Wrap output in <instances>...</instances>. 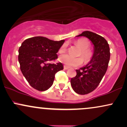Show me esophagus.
<instances>
[{"instance_id": "obj_1", "label": "esophagus", "mask_w": 127, "mask_h": 127, "mask_svg": "<svg viewBox=\"0 0 127 127\" xmlns=\"http://www.w3.org/2000/svg\"><path fill=\"white\" fill-rule=\"evenodd\" d=\"M64 70H68V67H66L65 65H64Z\"/></svg>"}]
</instances>
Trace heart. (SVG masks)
<instances>
[{
	"label": "heart",
	"instance_id": "heart-1",
	"mask_svg": "<svg viewBox=\"0 0 127 127\" xmlns=\"http://www.w3.org/2000/svg\"><path fill=\"white\" fill-rule=\"evenodd\" d=\"M76 44L80 48H81V51L80 52L79 55H82L84 60L86 62H88L91 59L93 56V52L88 48L90 46V43L87 39H80L76 42ZM67 45L64 44L62 45L59 49V52L60 54L64 53L66 51ZM60 62H61L64 64L69 67H76L82 64L84 60L81 57H73L68 54L62 55L59 57Z\"/></svg>",
	"mask_w": 127,
	"mask_h": 127
}]
</instances>
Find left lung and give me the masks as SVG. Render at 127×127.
Masks as SVG:
<instances>
[{
	"label": "left lung",
	"instance_id": "8db88e82",
	"mask_svg": "<svg viewBox=\"0 0 127 127\" xmlns=\"http://www.w3.org/2000/svg\"><path fill=\"white\" fill-rule=\"evenodd\" d=\"M76 36H85L94 45L90 62L76 70V76L70 80L73 90L79 94L85 95L94 91L105 75L110 60V48L104 37L93 32L85 31Z\"/></svg>",
	"mask_w": 127,
	"mask_h": 127
}]
</instances>
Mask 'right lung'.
Returning <instances> with one entry per match:
<instances>
[{"label": "right lung", "instance_id": "obj_1", "mask_svg": "<svg viewBox=\"0 0 127 127\" xmlns=\"http://www.w3.org/2000/svg\"><path fill=\"white\" fill-rule=\"evenodd\" d=\"M65 40L54 41L42 36L30 37L18 50L20 69L33 88L44 91L51 87L57 72L63 69L61 63H48L58 58L57 53Z\"/></svg>", "mask_w": 127, "mask_h": 127}]
</instances>
